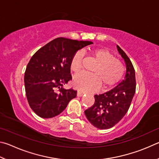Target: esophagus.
<instances>
[{"label": "esophagus", "mask_w": 159, "mask_h": 159, "mask_svg": "<svg viewBox=\"0 0 159 159\" xmlns=\"http://www.w3.org/2000/svg\"><path fill=\"white\" fill-rule=\"evenodd\" d=\"M84 93H83V92H82V91H77V96L78 97H81V96H82L83 95H84Z\"/></svg>", "instance_id": "34e87169"}]
</instances>
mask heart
<instances>
[{
    "mask_svg": "<svg viewBox=\"0 0 159 159\" xmlns=\"http://www.w3.org/2000/svg\"><path fill=\"white\" fill-rule=\"evenodd\" d=\"M89 57L96 62L91 72L92 74L79 73L72 80V85L83 92H90L101 85L102 89H108L115 85L121 79L124 66L121 61L116 59L105 49H98L91 52ZM82 54L77 52L73 55L70 63V70L77 73L82 69Z\"/></svg>",
    "mask_w": 159,
    "mask_h": 159,
    "instance_id": "obj_1",
    "label": "heart"
}]
</instances>
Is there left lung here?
I'll list each match as a JSON object with an SVG mask.
<instances>
[{"mask_svg":"<svg viewBox=\"0 0 159 159\" xmlns=\"http://www.w3.org/2000/svg\"><path fill=\"white\" fill-rule=\"evenodd\" d=\"M116 48L126 64L124 80L106 93L95 95V102L84 111L90 123L99 129H108L116 125L129 110L135 93L136 81L135 69L123 50Z\"/></svg>","mask_w":159,"mask_h":159,"instance_id":"obj_1","label":"left lung"}]
</instances>
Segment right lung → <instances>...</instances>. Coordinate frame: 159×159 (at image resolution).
Returning a JSON list of instances; mask_svg holds the SVG:
<instances>
[{
  "instance_id": "obj_1",
  "label": "right lung",
  "mask_w": 159,
  "mask_h": 159,
  "mask_svg": "<svg viewBox=\"0 0 159 159\" xmlns=\"http://www.w3.org/2000/svg\"><path fill=\"white\" fill-rule=\"evenodd\" d=\"M93 44L57 38L38 49L30 58L24 75L26 98L30 108L42 118H52L66 109L77 91L63 87L72 80L71 58L78 50Z\"/></svg>"
}]
</instances>
